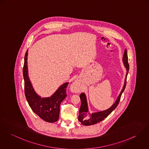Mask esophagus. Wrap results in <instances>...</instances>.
<instances>
[{
  "label": "esophagus",
  "instance_id": "esophagus-1",
  "mask_svg": "<svg viewBox=\"0 0 149 149\" xmlns=\"http://www.w3.org/2000/svg\"><path fill=\"white\" fill-rule=\"evenodd\" d=\"M71 91L72 92H79L80 90V83L78 81H75L70 87Z\"/></svg>",
  "mask_w": 149,
  "mask_h": 149
}]
</instances>
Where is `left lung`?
Masks as SVG:
<instances>
[{
	"label": "left lung",
	"instance_id": "1",
	"mask_svg": "<svg viewBox=\"0 0 149 149\" xmlns=\"http://www.w3.org/2000/svg\"><path fill=\"white\" fill-rule=\"evenodd\" d=\"M123 61L124 66L126 68V71H127L124 85L123 88V90H121L119 96H118L116 101L109 109L105 110V111H103L91 113L88 111L87 99H86L85 93H81L80 94L81 105H80V109H79V117H78V120L79 121V122L81 123V124L86 125V126L92 125L96 124V123L103 121V120L109 115L118 105V103L120 102V99H121V95L124 91L125 87H126V78H127V74L129 72V65L128 63V58H127L126 49H125V50L123 58Z\"/></svg>",
	"mask_w": 149,
	"mask_h": 149
}]
</instances>
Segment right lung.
I'll return each instance as SVG.
<instances>
[{
    "label": "right lung",
    "instance_id": "right-lung-1",
    "mask_svg": "<svg viewBox=\"0 0 149 149\" xmlns=\"http://www.w3.org/2000/svg\"><path fill=\"white\" fill-rule=\"evenodd\" d=\"M28 50L24 57L23 77L24 91L26 100L30 107L36 115L48 123H54L59 118L60 104L66 97V88L68 82L61 86L56 92L49 97L41 98L38 96L32 86L28 74L27 66Z\"/></svg>",
    "mask_w": 149,
    "mask_h": 149
}]
</instances>
